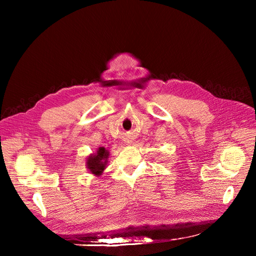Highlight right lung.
I'll return each instance as SVG.
<instances>
[{
	"mask_svg": "<svg viewBox=\"0 0 256 256\" xmlns=\"http://www.w3.org/2000/svg\"><path fill=\"white\" fill-rule=\"evenodd\" d=\"M108 159H109V152L104 147H99L95 154H92L88 157L86 168L92 174L100 176L106 166Z\"/></svg>",
	"mask_w": 256,
	"mask_h": 256,
	"instance_id": "1",
	"label": "right lung"
}]
</instances>
